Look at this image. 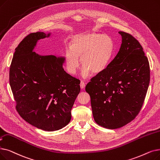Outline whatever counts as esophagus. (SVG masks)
I'll list each match as a JSON object with an SVG mask.
<instances>
[{
  "instance_id": "obj_1",
  "label": "esophagus",
  "mask_w": 160,
  "mask_h": 160,
  "mask_svg": "<svg viewBox=\"0 0 160 160\" xmlns=\"http://www.w3.org/2000/svg\"><path fill=\"white\" fill-rule=\"evenodd\" d=\"M80 88H81V89H84L85 88V86H86V84H85V83L83 82V81H81L80 82Z\"/></svg>"
}]
</instances>
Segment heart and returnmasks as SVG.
I'll return each instance as SVG.
<instances>
[{
  "instance_id": "obj_1",
  "label": "heart",
  "mask_w": 160,
  "mask_h": 160,
  "mask_svg": "<svg viewBox=\"0 0 160 160\" xmlns=\"http://www.w3.org/2000/svg\"><path fill=\"white\" fill-rule=\"evenodd\" d=\"M71 48L65 52V63L67 72L74 75L80 67L84 66L82 74L84 78L92 72L98 74L105 71L109 65L114 52V42L107 34L96 32L79 34L73 37Z\"/></svg>"
}]
</instances>
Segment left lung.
Segmentation results:
<instances>
[{"instance_id": "8db88e82", "label": "left lung", "mask_w": 160, "mask_h": 160, "mask_svg": "<svg viewBox=\"0 0 160 160\" xmlns=\"http://www.w3.org/2000/svg\"><path fill=\"white\" fill-rule=\"evenodd\" d=\"M118 32V52L106 70L86 87L95 122L112 129L123 127L138 114L150 82L149 63L142 47L131 34Z\"/></svg>"}]
</instances>
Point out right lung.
<instances>
[{
	"mask_svg": "<svg viewBox=\"0 0 160 160\" xmlns=\"http://www.w3.org/2000/svg\"><path fill=\"white\" fill-rule=\"evenodd\" d=\"M52 32L27 35L16 48L10 68V84L16 109L27 122L53 131L71 120V109L80 92V80L63 68L65 57L34 52L38 41Z\"/></svg>",
	"mask_w": 160,
	"mask_h": 160,
	"instance_id": "1",
	"label": "right lung"
}]
</instances>
